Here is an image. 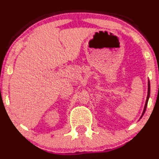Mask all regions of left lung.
<instances>
[{
  "instance_id": "1",
  "label": "left lung",
  "mask_w": 159,
  "mask_h": 159,
  "mask_svg": "<svg viewBox=\"0 0 159 159\" xmlns=\"http://www.w3.org/2000/svg\"><path fill=\"white\" fill-rule=\"evenodd\" d=\"M149 95H150V83H149V81H148V95H147V98H146V105H145L144 110H143V114H142V116H141V117H143V114H144L145 111H146V107H147V104H148V98H149Z\"/></svg>"
}]
</instances>
